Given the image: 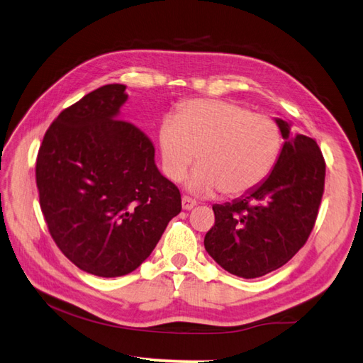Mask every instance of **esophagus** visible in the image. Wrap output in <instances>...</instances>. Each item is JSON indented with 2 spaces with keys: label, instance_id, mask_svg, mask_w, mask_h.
Returning <instances> with one entry per match:
<instances>
[{
  "label": "esophagus",
  "instance_id": "esophagus-1",
  "mask_svg": "<svg viewBox=\"0 0 363 363\" xmlns=\"http://www.w3.org/2000/svg\"><path fill=\"white\" fill-rule=\"evenodd\" d=\"M196 206V201L194 198H190V196H182V209L184 211H190V209H194V207Z\"/></svg>",
  "mask_w": 363,
  "mask_h": 363
}]
</instances>
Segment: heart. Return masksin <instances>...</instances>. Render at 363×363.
Listing matches in <instances>:
<instances>
[{
  "instance_id": "b5f03b06",
  "label": "heart",
  "mask_w": 363,
  "mask_h": 363,
  "mask_svg": "<svg viewBox=\"0 0 363 363\" xmlns=\"http://www.w3.org/2000/svg\"><path fill=\"white\" fill-rule=\"evenodd\" d=\"M164 173L184 179L198 154L199 167L189 181L198 195L220 190L242 196L257 189L277 164L282 134L276 120L254 113L242 104L220 99H196L182 106L159 128Z\"/></svg>"
}]
</instances>
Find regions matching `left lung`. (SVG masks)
Listing matches in <instances>:
<instances>
[{"label":"left lung","instance_id":"obj_1","mask_svg":"<svg viewBox=\"0 0 363 363\" xmlns=\"http://www.w3.org/2000/svg\"><path fill=\"white\" fill-rule=\"evenodd\" d=\"M276 123L285 142L273 172L246 196L212 206L215 223L204 237L212 259L246 279L274 272L303 248L325 191L326 162L317 142L293 134L289 121Z\"/></svg>","mask_w":363,"mask_h":363}]
</instances>
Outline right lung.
<instances>
[{
  "mask_svg": "<svg viewBox=\"0 0 363 363\" xmlns=\"http://www.w3.org/2000/svg\"><path fill=\"white\" fill-rule=\"evenodd\" d=\"M126 86L107 84L60 112L35 162L43 218L64 256L101 277L128 274L181 212L142 129L118 118Z\"/></svg>",
  "mask_w": 363,
  "mask_h": 363,
  "instance_id": "1",
  "label": "right lung"
}]
</instances>
